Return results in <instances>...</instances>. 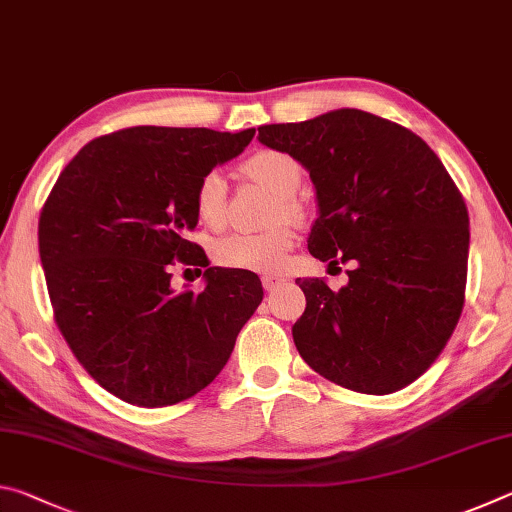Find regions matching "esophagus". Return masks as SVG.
<instances>
[{"instance_id": "obj_1", "label": "esophagus", "mask_w": 512, "mask_h": 512, "mask_svg": "<svg viewBox=\"0 0 512 512\" xmlns=\"http://www.w3.org/2000/svg\"><path fill=\"white\" fill-rule=\"evenodd\" d=\"M262 284L266 291H275L280 284H284V277L282 275H264L262 277Z\"/></svg>"}]
</instances>
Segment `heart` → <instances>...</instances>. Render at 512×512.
I'll list each match as a JSON object with an SVG mask.
<instances>
[{
	"label": "heart",
	"instance_id": "obj_1",
	"mask_svg": "<svg viewBox=\"0 0 512 512\" xmlns=\"http://www.w3.org/2000/svg\"><path fill=\"white\" fill-rule=\"evenodd\" d=\"M244 173L262 185L266 192L277 198L275 216H289L298 219L300 203L296 194L302 183L300 164L287 153L280 151H257L244 162ZM194 212L196 219L205 228L219 230L225 223V180L219 171H210L198 180L194 192ZM296 232L287 225L268 230V232H235L219 239L214 244V262L232 271H250V273H275L287 264L293 250Z\"/></svg>",
	"mask_w": 512,
	"mask_h": 512
}]
</instances>
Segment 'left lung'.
Masks as SVG:
<instances>
[{
	"label": "left lung",
	"mask_w": 512,
	"mask_h": 512,
	"mask_svg": "<svg viewBox=\"0 0 512 512\" xmlns=\"http://www.w3.org/2000/svg\"><path fill=\"white\" fill-rule=\"evenodd\" d=\"M257 131L309 171L318 205L309 253L354 262L341 291L323 277L298 280L307 298L293 325L300 357L357 393L409 386L443 352L463 309L470 216L454 180L418 135L363 110Z\"/></svg>",
	"instance_id": "obj_1"
}]
</instances>
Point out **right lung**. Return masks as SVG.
<instances>
[{
  "label": "right lung",
  "mask_w": 512,
  "mask_h": 512,
  "mask_svg": "<svg viewBox=\"0 0 512 512\" xmlns=\"http://www.w3.org/2000/svg\"><path fill=\"white\" fill-rule=\"evenodd\" d=\"M253 135L124 128L60 171L38 223L51 307L81 366L119 400L160 409L203 391L262 302L255 273L210 266L187 239L198 180ZM173 258L206 268L201 294L172 291Z\"/></svg>",
  "instance_id": "obj_1"
}]
</instances>
